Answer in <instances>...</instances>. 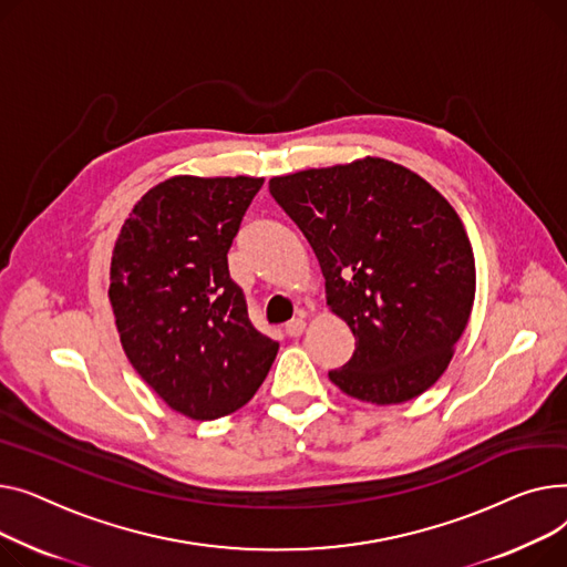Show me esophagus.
Here are the masks:
<instances>
[{"label":"esophagus","instance_id":"esophagus-1","mask_svg":"<svg viewBox=\"0 0 567 567\" xmlns=\"http://www.w3.org/2000/svg\"><path fill=\"white\" fill-rule=\"evenodd\" d=\"M305 320L302 318H292L290 322H286V327H284V331H286V337H290V339H297L299 334H302L305 331Z\"/></svg>","mask_w":567,"mask_h":567}]
</instances>
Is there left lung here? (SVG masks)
<instances>
[{"mask_svg":"<svg viewBox=\"0 0 567 567\" xmlns=\"http://www.w3.org/2000/svg\"><path fill=\"white\" fill-rule=\"evenodd\" d=\"M270 194L305 233L327 305L357 341L329 380L375 405L435 384L476 292L474 251L446 198L382 157L279 176Z\"/></svg>","mask_w":567,"mask_h":567,"instance_id":"obj_1","label":"left lung"}]
</instances>
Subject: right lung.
<instances>
[{
    "mask_svg": "<svg viewBox=\"0 0 567 567\" xmlns=\"http://www.w3.org/2000/svg\"><path fill=\"white\" fill-rule=\"evenodd\" d=\"M262 178L176 176L142 196L112 256L123 350L172 410L213 421L247 405L279 343L251 324L228 249Z\"/></svg>",
    "mask_w": 567,
    "mask_h": 567,
    "instance_id": "right-lung-1",
    "label": "right lung"
}]
</instances>
